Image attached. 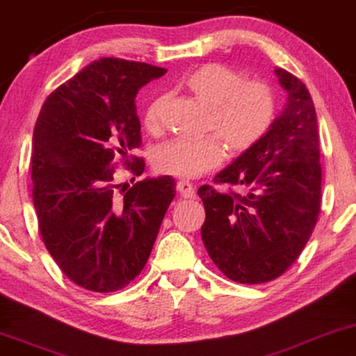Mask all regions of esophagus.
<instances>
[{
  "instance_id": "34e87169",
  "label": "esophagus",
  "mask_w": 356,
  "mask_h": 356,
  "mask_svg": "<svg viewBox=\"0 0 356 356\" xmlns=\"http://www.w3.org/2000/svg\"><path fill=\"white\" fill-rule=\"evenodd\" d=\"M177 192L181 193V197H184V198H195L197 197L195 187H193L188 181H179L177 182Z\"/></svg>"
}]
</instances>
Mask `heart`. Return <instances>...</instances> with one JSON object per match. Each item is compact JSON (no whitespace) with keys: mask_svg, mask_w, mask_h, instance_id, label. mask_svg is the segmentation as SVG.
<instances>
[{"mask_svg":"<svg viewBox=\"0 0 356 356\" xmlns=\"http://www.w3.org/2000/svg\"><path fill=\"white\" fill-rule=\"evenodd\" d=\"M181 86L197 101L210 107L207 129L215 130L231 154L252 148L267 134L273 122L275 97L262 81H241V76L225 65L208 63L188 71ZM164 99L158 96L145 112L149 131L161 127ZM216 136L200 140L175 138L156 151L154 164L164 174L193 179L208 172L222 161L225 148Z\"/></svg>","mask_w":356,"mask_h":356,"instance_id":"heart-1","label":"heart"}]
</instances>
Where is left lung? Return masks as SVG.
<instances>
[{"instance_id":"obj_1","label":"left lung","mask_w":356,"mask_h":356,"mask_svg":"<svg viewBox=\"0 0 356 356\" xmlns=\"http://www.w3.org/2000/svg\"><path fill=\"white\" fill-rule=\"evenodd\" d=\"M286 106L267 134L216 174V184L243 186L245 193L198 188L205 222L202 239L229 280L257 285L295 264L321 210L322 170L314 102L306 84L277 68Z\"/></svg>"}]
</instances>
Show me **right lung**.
Masks as SVG:
<instances>
[{
  "instance_id": "obj_1",
  "label": "right lung",
  "mask_w": 356,
  "mask_h": 356,
  "mask_svg": "<svg viewBox=\"0 0 356 356\" xmlns=\"http://www.w3.org/2000/svg\"><path fill=\"white\" fill-rule=\"evenodd\" d=\"M164 68L141 61H92L47 97L32 136V198L47 250L66 277L96 293L125 288L145 268L175 197L170 175L129 188L115 164L141 175L135 97ZM135 181V177H134Z\"/></svg>"
}]
</instances>
